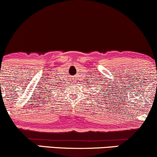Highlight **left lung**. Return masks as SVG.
<instances>
[{
    "mask_svg": "<svg viewBox=\"0 0 157 157\" xmlns=\"http://www.w3.org/2000/svg\"><path fill=\"white\" fill-rule=\"evenodd\" d=\"M102 85V84H101ZM91 92H92V91H91ZM97 94H98V93H97ZM99 94H100V93H99ZM106 95V94H105ZM100 96H101V95H100ZM106 99H107V98H106ZM103 100H104V99H103Z\"/></svg>",
    "mask_w": 157,
    "mask_h": 157,
    "instance_id": "obj_1",
    "label": "left lung"
}]
</instances>
